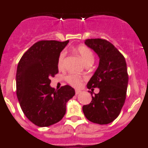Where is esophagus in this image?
<instances>
[{"mask_svg":"<svg viewBox=\"0 0 148 148\" xmlns=\"http://www.w3.org/2000/svg\"><path fill=\"white\" fill-rule=\"evenodd\" d=\"M81 91L79 90H75V95H78V94L80 93Z\"/></svg>","mask_w":148,"mask_h":148,"instance_id":"esophagus-1","label":"esophagus"}]
</instances>
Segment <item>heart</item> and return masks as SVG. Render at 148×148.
Here are the masks:
<instances>
[{
  "label": "heart",
  "mask_w": 148,
  "mask_h": 148,
  "mask_svg": "<svg viewBox=\"0 0 148 148\" xmlns=\"http://www.w3.org/2000/svg\"><path fill=\"white\" fill-rule=\"evenodd\" d=\"M76 52L81 58H82L86 64H90V63H93L94 56L92 51L89 47L86 46H79L76 49ZM66 52L62 51L58 56V67L60 70L64 67V61L65 57H66ZM66 80L70 85L75 87H78L82 85V83L83 82V78L80 75H75V74H70L66 77Z\"/></svg>",
  "instance_id": "heart-1"
}]
</instances>
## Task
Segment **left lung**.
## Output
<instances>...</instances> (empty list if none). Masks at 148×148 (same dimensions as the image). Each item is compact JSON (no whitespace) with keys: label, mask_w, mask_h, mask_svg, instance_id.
Returning <instances> with one entry per match:
<instances>
[{"label":"left lung","mask_w":148,"mask_h":148,"mask_svg":"<svg viewBox=\"0 0 148 148\" xmlns=\"http://www.w3.org/2000/svg\"><path fill=\"white\" fill-rule=\"evenodd\" d=\"M85 44L97 53L99 65L87 83V88H99L92 96L90 104L83 106L84 116L89 121L107 125L114 121L125 104L128 74L125 57L113 44L105 39L91 38ZM92 93V92H91Z\"/></svg>","instance_id":"1"}]
</instances>
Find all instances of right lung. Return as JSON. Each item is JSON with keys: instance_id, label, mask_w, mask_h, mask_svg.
I'll list each match as a JSON object with an SVG mask.
<instances>
[{"instance_id": "1", "label": "right lung", "mask_w": 148, "mask_h": 148, "mask_svg": "<svg viewBox=\"0 0 148 148\" xmlns=\"http://www.w3.org/2000/svg\"><path fill=\"white\" fill-rule=\"evenodd\" d=\"M69 40H39L23 55L16 73V93L27 118L38 127H48L62 119L66 104L74 96L70 85L58 90L49 86L58 73V58Z\"/></svg>"}]
</instances>
